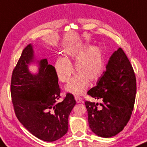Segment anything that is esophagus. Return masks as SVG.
Masks as SVG:
<instances>
[{
    "mask_svg": "<svg viewBox=\"0 0 147 147\" xmlns=\"http://www.w3.org/2000/svg\"><path fill=\"white\" fill-rule=\"evenodd\" d=\"M74 98H75V100H76L77 103H80V102L82 101V98L80 96L75 95L74 96Z\"/></svg>",
    "mask_w": 147,
    "mask_h": 147,
    "instance_id": "1",
    "label": "esophagus"
}]
</instances>
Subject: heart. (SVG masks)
<instances>
[{"mask_svg": "<svg viewBox=\"0 0 147 147\" xmlns=\"http://www.w3.org/2000/svg\"><path fill=\"white\" fill-rule=\"evenodd\" d=\"M65 55L66 59L60 57L56 61V73L60 81L68 82L74 73L71 62L76 61L75 69L78 74L69 82L66 90L80 94L88 87L89 80L95 82L100 78L104 66L103 53L98 47L83 45L68 49Z\"/></svg>", "mask_w": 147, "mask_h": 147, "instance_id": "heart-1", "label": "heart"}]
</instances>
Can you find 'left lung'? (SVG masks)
Returning a JSON list of instances; mask_svg holds the SVG:
<instances>
[{"label":"left lung","instance_id":"8db88e82","mask_svg":"<svg viewBox=\"0 0 147 147\" xmlns=\"http://www.w3.org/2000/svg\"><path fill=\"white\" fill-rule=\"evenodd\" d=\"M106 70L87 94L100 103L85 102L92 131L111 138L123 129L131 119L136 95V78L131 62L121 48L113 53Z\"/></svg>","mask_w":147,"mask_h":147}]
</instances>
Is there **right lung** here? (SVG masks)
I'll return each mask as SVG.
<instances>
[{
	"mask_svg": "<svg viewBox=\"0 0 147 147\" xmlns=\"http://www.w3.org/2000/svg\"><path fill=\"white\" fill-rule=\"evenodd\" d=\"M32 47L23 51L11 78V96L15 115L24 126L39 139L53 142L68 131L69 114L76 105L73 94L67 93L62 102L55 67L47 59L39 61V71L32 74L28 65L33 61Z\"/></svg>",
	"mask_w": 147,
	"mask_h": 147,
	"instance_id": "right-lung-1",
	"label": "right lung"
}]
</instances>
